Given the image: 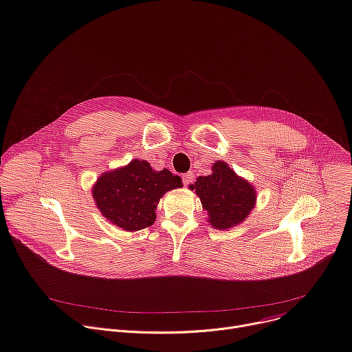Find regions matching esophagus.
<instances>
[{
    "label": "esophagus",
    "instance_id": "obj_1",
    "mask_svg": "<svg viewBox=\"0 0 352 352\" xmlns=\"http://www.w3.org/2000/svg\"><path fill=\"white\" fill-rule=\"evenodd\" d=\"M192 181H194V174L192 173H186V174L182 175L184 185H190V184H192Z\"/></svg>",
    "mask_w": 352,
    "mask_h": 352
}]
</instances>
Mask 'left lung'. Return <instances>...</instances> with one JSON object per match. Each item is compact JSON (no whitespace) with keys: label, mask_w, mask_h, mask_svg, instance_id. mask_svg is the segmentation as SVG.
<instances>
[{"label":"left lung","mask_w":352,"mask_h":352,"mask_svg":"<svg viewBox=\"0 0 352 352\" xmlns=\"http://www.w3.org/2000/svg\"><path fill=\"white\" fill-rule=\"evenodd\" d=\"M190 188L199 197L208 222L222 230L243 222L256 202L253 185L230 170L225 161H215L212 174L199 177Z\"/></svg>","instance_id":"left-lung-1"}]
</instances>
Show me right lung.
Wrapping results in <instances>:
<instances>
[{"instance_id":"1","label":"right lung","mask_w":352,"mask_h":352,"mask_svg":"<svg viewBox=\"0 0 352 352\" xmlns=\"http://www.w3.org/2000/svg\"><path fill=\"white\" fill-rule=\"evenodd\" d=\"M181 186V178L167 168L155 171L147 161L133 160L126 167L102 174L91 195L107 221L133 232L153 225L160 198Z\"/></svg>"}]
</instances>
